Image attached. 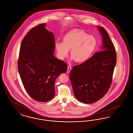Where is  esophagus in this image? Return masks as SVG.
<instances>
[{
  "mask_svg": "<svg viewBox=\"0 0 133 133\" xmlns=\"http://www.w3.org/2000/svg\"><path fill=\"white\" fill-rule=\"evenodd\" d=\"M71 69H72V67L69 65L68 66V68H67V73H69L70 72V71L71 70Z\"/></svg>",
  "mask_w": 133,
  "mask_h": 133,
  "instance_id": "1",
  "label": "esophagus"
}]
</instances>
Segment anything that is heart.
Listing matches in <instances>:
<instances>
[{
    "instance_id": "obj_1",
    "label": "heart",
    "mask_w": 133,
    "mask_h": 133,
    "mask_svg": "<svg viewBox=\"0 0 133 133\" xmlns=\"http://www.w3.org/2000/svg\"><path fill=\"white\" fill-rule=\"evenodd\" d=\"M97 45L96 38L83 30L74 29L64 36L63 42L56 41L57 55L63 60L71 50V56L77 62H83L91 56Z\"/></svg>"
}]
</instances>
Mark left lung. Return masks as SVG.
<instances>
[{
    "label": "left lung",
    "instance_id": "8db88e82",
    "mask_svg": "<svg viewBox=\"0 0 133 133\" xmlns=\"http://www.w3.org/2000/svg\"><path fill=\"white\" fill-rule=\"evenodd\" d=\"M103 39L101 51L85 62L74 66L70 73L73 92L79 101L91 104L107 93L116 64V52L107 31L98 26Z\"/></svg>",
    "mask_w": 133,
    "mask_h": 133
}]
</instances>
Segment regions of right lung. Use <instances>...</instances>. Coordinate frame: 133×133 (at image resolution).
Instances as JSON below:
<instances>
[{
  "label": "right lung",
  "mask_w": 133,
  "mask_h": 133,
  "mask_svg": "<svg viewBox=\"0 0 133 133\" xmlns=\"http://www.w3.org/2000/svg\"><path fill=\"white\" fill-rule=\"evenodd\" d=\"M45 25L39 24L26 35L21 43L17 63L26 92L32 99L41 102L54 97L55 80L67 70L66 63L53 54L54 36Z\"/></svg>",
  "instance_id": "1"
}]
</instances>
